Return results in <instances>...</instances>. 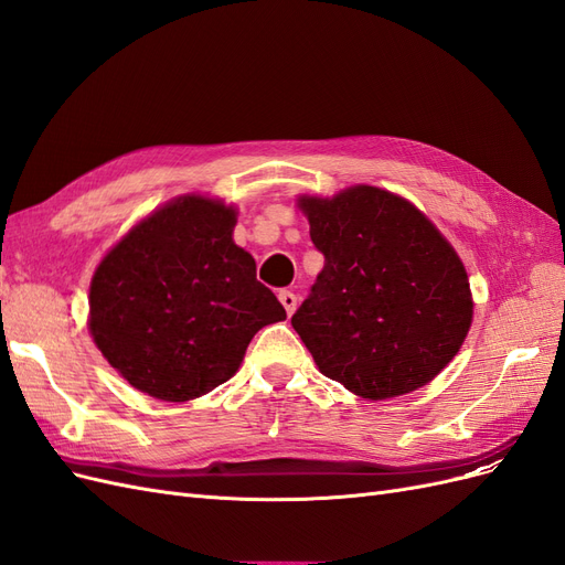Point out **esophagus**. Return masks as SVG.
I'll return each mask as SVG.
<instances>
[{
  "mask_svg": "<svg viewBox=\"0 0 565 565\" xmlns=\"http://www.w3.org/2000/svg\"><path fill=\"white\" fill-rule=\"evenodd\" d=\"M280 303H282V309L287 311V316H292L297 311V295L280 292Z\"/></svg>",
  "mask_w": 565,
  "mask_h": 565,
  "instance_id": "obj_1",
  "label": "esophagus"
}]
</instances>
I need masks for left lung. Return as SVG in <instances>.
I'll list each match as a JSON object with an SVG mask.
<instances>
[{"mask_svg":"<svg viewBox=\"0 0 565 565\" xmlns=\"http://www.w3.org/2000/svg\"><path fill=\"white\" fill-rule=\"evenodd\" d=\"M324 266L292 328L318 370L367 401L429 384L473 320L467 268L434 221L403 195L355 183L297 195Z\"/></svg>","mask_w":565,"mask_h":565,"instance_id":"obj_1","label":"left lung"}]
</instances>
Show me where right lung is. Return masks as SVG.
<instances>
[{
    "mask_svg": "<svg viewBox=\"0 0 565 565\" xmlns=\"http://www.w3.org/2000/svg\"><path fill=\"white\" fill-rule=\"evenodd\" d=\"M237 207L185 193L152 210L98 262L87 328L136 391L185 403L241 370L252 337L285 320L235 245Z\"/></svg>",
    "mask_w": 565,
    "mask_h": 565,
    "instance_id": "add662e5",
    "label": "right lung"
}]
</instances>
